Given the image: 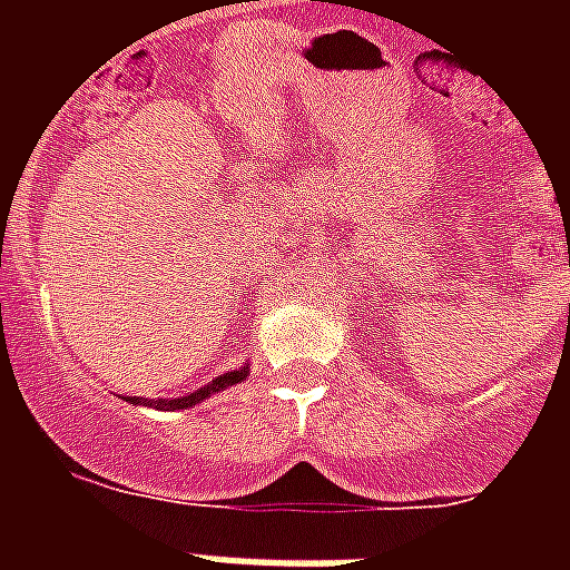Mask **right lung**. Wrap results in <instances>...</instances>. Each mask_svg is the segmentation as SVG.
Wrapping results in <instances>:
<instances>
[{
    "label": "right lung",
    "instance_id": "1",
    "mask_svg": "<svg viewBox=\"0 0 570 570\" xmlns=\"http://www.w3.org/2000/svg\"><path fill=\"white\" fill-rule=\"evenodd\" d=\"M248 379V366H239V370H230V373L218 375V379L206 381L204 387L191 390L186 396H177V399H138V396H124L129 405H145V407H156V411H183V407H191L197 402H204L209 399L213 393H222V390L233 387V384H242V381Z\"/></svg>",
    "mask_w": 570,
    "mask_h": 570
}]
</instances>
